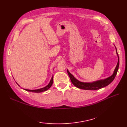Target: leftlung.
<instances>
[{
	"label": "left lung",
	"instance_id": "1",
	"mask_svg": "<svg viewBox=\"0 0 127 127\" xmlns=\"http://www.w3.org/2000/svg\"><path fill=\"white\" fill-rule=\"evenodd\" d=\"M116 53L117 54L118 57V63L117 64V66L116 67L115 69V71L114 74L111 75V76L107 78L106 79L102 80H99L98 81L93 82L92 83H87V82H80L79 81L76 80L74 76L70 73L69 71L67 70V72H68V74L70 77V79L71 80V81L72 83L75 86H76V87L82 89V90H99V89H101L103 87H106L107 85H109L110 83H111L113 80H114L116 76L117 71L118 68H119V57L118 55V53L116 50Z\"/></svg>",
	"mask_w": 127,
	"mask_h": 127
}]
</instances>
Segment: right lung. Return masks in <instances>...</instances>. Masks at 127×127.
Here are the masks:
<instances>
[{"instance_id": "1", "label": "right lung", "mask_w": 127, "mask_h": 127, "mask_svg": "<svg viewBox=\"0 0 127 127\" xmlns=\"http://www.w3.org/2000/svg\"><path fill=\"white\" fill-rule=\"evenodd\" d=\"M52 84H53V76L52 77V78H51V80L50 81V83H48V85L44 88L38 89V90H27V89H24V90L27 91H28V92H32L40 93V92H45L46 91H47V90H48V89H49L51 87V86L52 85Z\"/></svg>"}]
</instances>
